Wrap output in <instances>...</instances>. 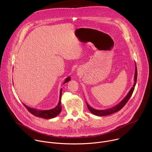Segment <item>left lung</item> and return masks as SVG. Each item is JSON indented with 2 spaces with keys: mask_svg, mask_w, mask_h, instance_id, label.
Listing matches in <instances>:
<instances>
[{
  "mask_svg": "<svg viewBox=\"0 0 152 152\" xmlns=\"http://www.w3.org/2000/svg\"><path fill=\"white\" fill-rule=\"evenodd\" d=\"M137 66L135 64V75H134V83L131 89L130 90L126 96L117 105L113 106V107L110 108V109H107V110H95L94 108L91 107L86 102V105H87V107L88 108V110L90 111L93 113V114L97 115V116H105V115H108L112 114H114L119 110H120L121 108L126 104V103L127 102V101L129 100L130 97H131L134 89H135V86L137 83Z\"/></svg>",
  "mask_w": 152,
  "mask_h": 152,
  "instance_id": "obj_1",
  "label": "left lung"
}]
</instances>
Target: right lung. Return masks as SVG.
<instances>
[{"label": "right lung", "instance_id": "add662e5", "mask_svg": "<svg viewBox=\"0 0 152 152\" xmlns=\"http://www.w3.org/2000/svg\"><path fill=\"white\" fill-rule=\"evenodd\" d=\"M71 80L70 77H68L65 80L64 84L67 83V82H69V80ZM62 88L60 90V95H59V103L58 104V105L52 108V109L50 110H37L35 109V108H32L31 107L29 106H28L27 105H26L25 104L23 103L24 104V106L26 107V109L29 111V112H30L32 114H33L34 115L36 116V117H41V118H43L45 119H50V118H53L55 117H56L57 115H58L59 114V113L61 111V94H62Z\"/></svg>", "mask_w": 152, "mask_h": 152}]
</instances>
